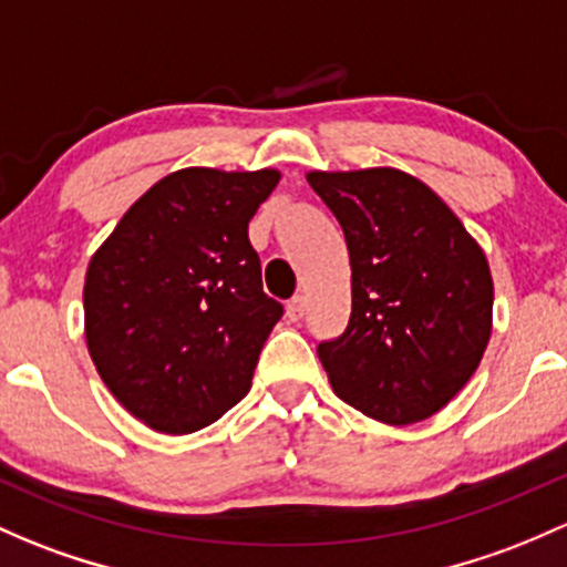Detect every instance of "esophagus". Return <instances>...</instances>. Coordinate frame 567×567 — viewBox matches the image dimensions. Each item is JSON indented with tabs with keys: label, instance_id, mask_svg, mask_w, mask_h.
Masks as SVG:
<instances>
[{
	"label": "esophagus",
	"instance_id": "obj_1",
	"mask_svg": "<svg viewBox=\"0 0 567 567\" xmlns=\"http://www.w3.org/2000/svg\"><path fill=\"white\" fill-rule=\"evenodd\" d=\"M303 307H307V301H303V296H296V299L288 301V307H285V315H288V320H301L303 318Z\"/></svg>",
	"mask_w": 567,
	"mask_h": 567
}]
</instances>
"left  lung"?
<instances>
[{"mask_svg": "<svg viewBox=\"0 0 567 567\" xmlns=\"http://www.w3.org/2000/svg\"><path fill=\"white\" fill-rule=\"evenodd\" d=\"M342 225L350 309L342 337L318 344L333 393L391 426L443 410L492 337L484 249L424 182L396 168L309 171Z\"/></svg>", "mask_w": 567, "mask_h": 567, "instance_id": "left-lung-1", "label": "left lung"}]
</instances>
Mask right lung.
<instances>
[{
  "label": "right lung",
  "mask_w": 567,
  "mask_h": 567,
  "mask_svg": "<svg viewBox=\"0 0 567 567\" xmlns=\"http://www.w3.org/2000/svg\"><path fill=\"white\" fill-rule=\"evenodd\" d=\"M277 184L274 168L176 171L89 260V355L118 404L154 432H198L252 385L282 303L264 293L247 228Z\"/></svg>",
  "instance_id": "1"
}]
</instances>
